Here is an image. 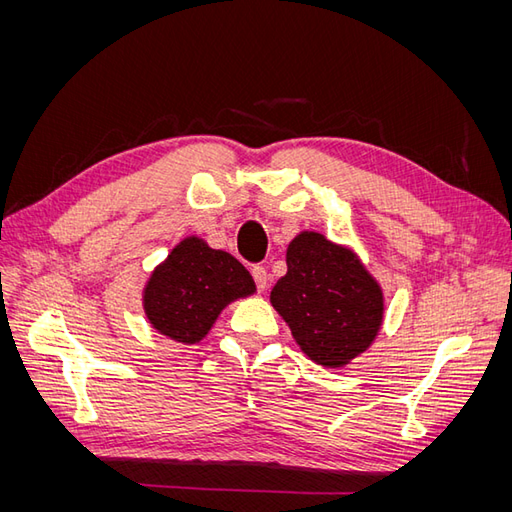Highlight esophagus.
Segmentation results:
<instances>
[{
    "mask_svg": "<svg viewBox=\"0 0 512 512\" xmlns=\"http://www.w3.org/2000/svg\"><path fill=\"white\" fill-rule=\"evenodd\" d=\"M252 277H254V284L258 290H265L269 284V275L262 267H252Z\"/></svg>",
    "mask_w": 512,
    "mask_h": 512,
    "instance_id": "34e87169",
    "label": "esophagus"
}]
</instances>
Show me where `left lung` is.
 <instances>
[{
    "instance_id": "obj_1",
    "label": "left lung",
    "mask_w": 512,
    "mask_h": 512,
    "mask_svg": "<svg viewBox=\"0 0 512 512\" xmlns=\"http://www.w3.org/2000/svg\"><path fill=\"white\" fill-rule=\"evenodd\" d=\"M286 265L271 303L309 359L342 367L367 350L382 324L384 301L356 254L318 232H301L288 245Z\"/></svg>"
}]
</instances>
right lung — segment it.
<instances>
[{"label":"right lung","mask_w":512,"mask_h":512,"mask_svg":"<svg viewBox=\"0 0 512 512\" xmlns=\"http://www.w3.org/2000/svg\"><path fill=\"white\" fill-rule=\"evenodd\" d=\"M254 290L252 275L235 256L190 237L149 277L145 314L162 335L196 344L230 301Z\"/></svg>","instance_id":"add662e5"}]
</instances>
